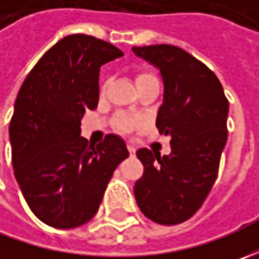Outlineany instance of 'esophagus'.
Segmentation results:
<instances>
[{
    "label": "esophagus",
    "mask_w": 259,
    "mask_h": 259,
    "mask_svg": "<svg viewBox=\"0 0 259 259\" xmlns=\"http://www.w3.org/2000/svg\"><path fill=\"white\" fill-rule=\"evenodd\" d=\"M128 151H130V154L134 155L135 154V147H134V145H128Z\"/></svg>",
    "instance_id": "1"
}]
</instances>
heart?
<instances>
[{
    "mask_svg": "<svg viewBox=\"0 0 259 259\" xmlns=\"http://www.w3.org/2000/svg\"><path fill=\"white\" fill-rule=\"evenodd\" d=\"M157 80V77H155L153 73H140V75L137 76V79H135V82H137V86H141L144 85V83H148V82H155ZM106 88H108V82L104 83L102 86V92L106 91ZM135 125H138V121L133 118V116H130V115H119L118 118H116V126L119 128V130H122L125 133H130V131H133V128H134Z\"/></svg>",
    "mask_w": 259,
    "mask_h": 259,
    "instance_id": "obj_1",
    "label": "heart"
}]
</instances>
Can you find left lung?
<instances>
[{
	"label": "left lung",
	"instance_id": "obj_1",
	"mask_svg": "<svg viewBox=\"0 0 259 259\" xmlns=\"http://www.w3.org/2000/svg\"><path fill=\"white\" fill-rule=\"evenodd\" d=\"M133 52L161 73L164 95L155 125L171 138L168 155L137 151L144 174L135 182V200L155 224H182L200 209L218 177L229 102L213 72L183 49L155 45Z\"/></svg>",
	"mask_w": 259,
	"mask_h": 259
}]
</instances>
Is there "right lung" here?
I'll use <instances>...</instances> for the list:
<instances>
[{"instance_id": "right-lung-1", "label": "right lung", "mask_w": 259, "mask_h": 259, "mask_svg": "<svg viewBox=\"0 0 259 259\" xmlns=\"http://www.w3.org/2000/svg\"><path fill=\"white\" fill-rule=\"evenodd\" d=\"M122 56L101 38L67 35L20 88L10 122L14 176L31 212L49 226L89 222L115 168L130 155L118 135L96 147L80 137L83 115L98 106L101 66Z\"/></svg>"}]
</instances>
